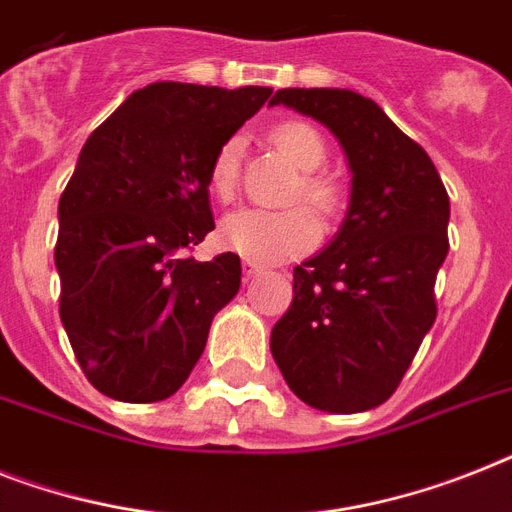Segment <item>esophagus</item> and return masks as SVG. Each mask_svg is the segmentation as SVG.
Masks as SVG:
<instances>
[{
    "label": "esophagus",
    "mask_w": 512,
    "mask_h": 512,
    "mask_svg": "<svg viewBox=\"0 0 512 512\" xmlns=\"http://www.w3.org/2000/svg\"><path fill=\"white\" fill-rule=\"evenodd\" d=\"M242 268H244V278H255V276H260V273H263V265L260 263H255V260H244L242 263Z\"/></svg>",
    "instance_id": "esophagus-1"
}]
</instances>
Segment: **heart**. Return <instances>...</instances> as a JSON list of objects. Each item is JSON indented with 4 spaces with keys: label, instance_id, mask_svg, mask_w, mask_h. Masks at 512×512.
<instances>
[{
    "label": "heart",
    "instance_id": "heart-1",
    "mask_svg": "<svg viewBox=\"0 0 512 512\" xmlns=\"http://www.w3.org/2000/svg\"><path fill=\"white\" fill-rule=\"evenodd\" d=\"M276 147L292 162L294 168L302 170L305 176L299 178L297 194L305 202L321 210L334 213L339 205V189L326 176H318L315 170L326 162V141L302 120H286L273 131ZM239 155H242V139L231 136L223 141L215 152L210 170H207V184L218 199H231L239 178ZM220 239L236 255L255 260V263H278L286 257L305 255L321 239V223L307 207L294 205L286 210H257L244 207L228 215L220 226Z\"/></svg>",
    "mask_w": 512,
    "mask_h": 512
}]
</instances>
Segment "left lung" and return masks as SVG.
Masks as SVG:
<instances>
[{"label":"left lung","instance_id":"left-lung-1","mask_svg":"<svg viewBox=\"0 0 512 512\" xmlns=\"http://www.w3.org/2000/svg\"><path fill=\"white\" fill-rule=\"evenodd\" d=\"M268 105L326 126L352 173L342 228L294 268L292 307L270 331V352L305 405L365 413L392 397L434 326L450 197L421 144L373 99L281 89Z\"/></svg>","mask_w":512,"mask_h":512}]
</instances>
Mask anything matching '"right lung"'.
Returning <instances> with one entry per match:
<instances>
[{"label":"right lung","instance_id":"1","mask_svg":"<svg viewBox=\"0 0 512 512\" xmlns=\"http://www.w3.org/2000/svg\"><path fill=\"white\" fill-rule=\"evenodd\" d=\"M270 91L149 83L83 144L57 207L60 318L86 378L112 400L176 394L239 292V255L197 263L181 252L215 228V152Z\"/></svg>","mask_w":512,"mask_h":512}]
</instances>
